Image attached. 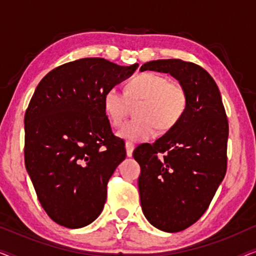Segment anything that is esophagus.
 Here are the masks:
<instances>
[{"mask_svg":"<svg viewBox=\"0 0 256 256\" xmlns=\"http://www.w3.org/2000/svg\"><path fill=\"white\" fill-rule=\"evenodd\" d=\"M135 146L134 143L132 142H126V152H127V156L132 157V152H134Z\"/></svg>","mask_w":256,"mask_h":256,"instance_id":"obj_1","label":"esophagus"}]
</instances>
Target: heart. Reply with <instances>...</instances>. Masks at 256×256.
Segmentation results:
<instances>
[{"mask_svg": "<svg viewBox=\"0 0 256 256\" xmlns=\"http://www.w3.org/2000/svg\"><path fill=\"white\" fill-rule=\"evenodd\" d=\"M138 106V118L128 121L118 136L130 141H146L160 130L174 127L188 108L186 90L180 82H171L158 73H143L130 79L122 92L110 87L104 94V110L113 127H120L130 110V102Z\"/></svg>", "mask_w": 256, "mask_h": 256, "instance_id": "b5f03b06", "label": "heart"}]
</instances>
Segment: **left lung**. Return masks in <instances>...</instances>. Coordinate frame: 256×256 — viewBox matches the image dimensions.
<instances>
[{
	"mask_svg": "<svg viewBox=\"0 0 256 256\" xmlns=\"http://www.w3.org/2000/svg\"><path fill=\"white\" fill-rule=\"evenodd\" d=\"M169 73L188 94L178 124L132 156L141 166L138 191L148 222L164 232H180L208 210L227 169L228 121L210 73L180 59L146 62L140 71Z\"/></svg>",
	"mask_w": 256,
	"mask_h": 256,
	"instance_id": "8db88e82",
	"label": "left lung"
}]
</instances>
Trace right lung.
Segmentation results:
<instances>
[{"mask_svg":"<svg viewBox=\"0 0 256 256\" xmlns=\"http://www.w3.org/2000/svg\"><path fill=\"white\" fill-rule=\"evenodd\" d=\"M138 64L82 58L48 72L24 116V160L38 200L54 222L90 225L102 212L107 183L126 158L104 110V94Z\"/></svg>","mask_w":256,"mask_h":256,"instance_id":"1","label":"right lung"}]
</instances>
